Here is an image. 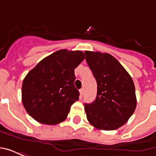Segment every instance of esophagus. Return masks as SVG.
<instances>
[{"mask_svg": "<svg viewBox=\"0 0 156 156\" xmlns=\"http://www.w3.org/2000/svg\"><path fill=\"white\" fill-rule=\"evenodd\" d=\"M83 93H84V90H83V88H81L80 90H79V94H80V98L83 97Z\"/></svg>", "mask_w": 156, "mask_h": 156, "instance_id": "obj_1", "label": "esophagus"}]
</instances>
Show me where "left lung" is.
<instances>
[{
    "label": "left lung",
    "instance_id": "obj_1",
    "mask_svg": "<svg viewBox=\"0 0 156 156\" xmlns=\"http://www.w3.org/2000/svg\"><path fill=\"white\" fill-rule=\"evenodd\" d=\"M85 55L98 84L96 99L84 105L87 119L98 129H117L127 122L136 108L134 82L112 55L90 51H85Z\"/></svg>",
    "mask_w": 156,
    "mask_h": 156
}]
</instances>
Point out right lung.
Segmentation results:
<instances>
[{
  "label": "right lung",
  "mask_w": 156,
  "mask_h": 156,
  "mask_svg": "<svg viewBox=\"0 0 156 156\" xmlns=\"http://www.w3.org/2000/svg\"><path fill=\"white\" fill-rule=\"evenodd\" d=\"M81 51L62 49L39 62L23 80L24 108L35 120L57 124L66 119L71 105L78 100L74 69L83 61Z\"/></svg>",
  "instance_id": "obj_1"
}]
</instances>
